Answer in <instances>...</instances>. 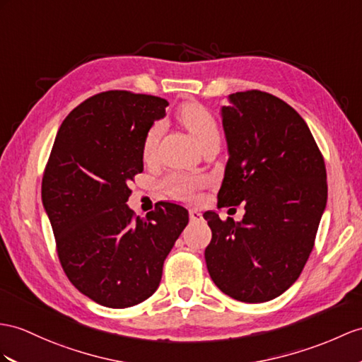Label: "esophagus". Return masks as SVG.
<instances>
[{
	"label": "esophagus",
	"instance_id": "esophagus-1",
	"mask_svg": "<svg viewBox=\"0 0 362 362\" xmlns=\"http://www.w3.org/2000/svg\"><path fill=\"white\" fill-rule=\"evenodd\" d=\"M189 216H190V221L193 223H198L202 219V214L198 210V209H190L189 210Z\"/></svg>",
	"mask_w": 362,
	"mask_h": 362
}]
</instances>
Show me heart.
<instances>
[{"label": "heart", "instance_id": "obj_1", "mask_svg": "<svg viewBox=\"0 0 362 362\" xmlns=\"http://www.w3.org/2000/svg\"><path fill=\"white\" fill-rule=\"evenodd\" d=\"M178 119L189 134L197 141L198 146L202 148L211 141H219V129L216 119L214 118L204 105L198 103H187L181 105L178 110ZM163 134V122L156 121L148 127L143 141V155L144 158H152L160 138ZM204 186V180L199 176L189 175H172L164 182L165 193L175 199L190 201L195 199L198 190Z\"/></svg>", "mask_w": 362, "mask_h": 362}]
</instances>
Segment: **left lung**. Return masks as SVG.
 <instances>
[{
    "mask_svg": "<svg viewBox=\"0 0 362 362\" xmlns=\"http://www.w3.org/2000/svg\"><path fill=\"white\" fill-rule=\"evenodd\" d=\"M221 109L228 161L218 207L243 204V221L206 211V264L223 293L266 303L284 293L305 266L327 204V173L310 129L267 92L228 95Z\"/></svg>",
    "mask_w": 362,
    "mask_h": 362,
    "instance_id": "obj_1",
    "label": "left lung"
}]
</instances>
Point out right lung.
<instances>
[{"label":"right lung","instance_id":"right-lung-1","mask_svg":"<svg viewBox=\"0 0 362 362\" xmlns=\"http://www.w3.org/2000/svg\"><path fill=\"white\" fill-rule=\"evenodd\" d=\"M164 98L127 90L92 96L61 124L42 176L46 209L66 275L83 295L110 308L152 296L189 211L160 202L146 218L126 202L141 173L143 141L164 118Z\"/></svg>","mask_w":362,"mask_h":362}]
</instances>
